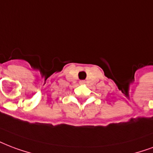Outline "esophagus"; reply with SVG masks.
<instances>
[{"label":"esophagus","mask_w":153,"mask_h":153,"mask_svg":"<svg viewBox=\"0 0 153 153\" xmlns=\"http://www.w3.org/2000/svg\"><path fill=\"white\" fill-rule=\"evenodd\" d=\"M84 82H85V81H83V80H82V81H80L79 83H80V84H84Z\"/></svg>","instance_id":"1"}]
</instances>
